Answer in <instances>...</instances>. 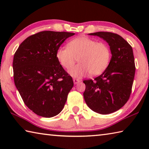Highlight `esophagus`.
Returning <instances> with one entry per match:
<instances>
[{
	"label": "esophagus",
	"mask_w": 149,
	"mask_h": 149,
	"mask_svg": "<svg viewBox=\"0 0 149 149\" xmlns=\"http://www.w3.org/2000/svg\"><path fill=\"white\" fill-rule=\"evenodd\" d=\"M73 81H74V83L75 85L79 84V83L81 81V80L78 79H73Z\"/></svg>",
	"instance_id": "34e87169"
}]
</instances>
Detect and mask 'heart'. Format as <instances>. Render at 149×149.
I'll use <instances>...</instances> for the list:
<instances>
[{"label":"heart","instance_id":"obj_1","mask_svg":"<svg viewBox=\"0 0 149 149\" xmlns=\"http://www.w3.org/2000/svg\"><path fill=\"white\" fill-rule=\"evenodd\" d=\"M56 58L66 70L71 69L77 58L79 64L72 67L69 74L74 77L81 78L89 73L97 75L104 71L110 63L111 50L104 42L81 36L71 40L68 47L59 48Z\"/></svg>","mask_w":149,"mask_h":149}]
</instances>
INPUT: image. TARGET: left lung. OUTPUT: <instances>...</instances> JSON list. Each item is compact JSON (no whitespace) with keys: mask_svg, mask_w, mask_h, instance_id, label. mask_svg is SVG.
Instances as JSON below:
<instances>
[{"mask_svg":"<svg viewBox=\"0 0 149 149\" xmlns=\"http://www.w3.org/2000/svg\"><path fill=\"white\" fill-rule=\"evenodd\" d=\"M104 39L110 46L112 58L104 72L94 80H84L85 101L95 112L108 114L124 106L130 99L135 66L133 49L120 35L111 32L89 33Z\"/></svg>","mask_w":149,"mask_h":149,"instance_id":"1","label":"left lung"}]
</instances>
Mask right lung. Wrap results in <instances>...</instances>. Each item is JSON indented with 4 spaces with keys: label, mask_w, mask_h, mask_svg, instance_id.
<instances>
[{
    "label": "right lung",
    "mask_w": 149,
    "mask_h": 149,
    "mask_svg": "<svg viewBox=\"0 0 149 149\" xmlns=\"http://www.w3.org/2000/svg\"><path fill=\"white\" fill-rule=\"evenodd\" d=\"M75 33L44 31L27 37L13 59L15 85L24 102L35 114L55 116L62 110L74 86L72 78L56 58L64 41Z\"/></svg>",
    "instance_id": "obj_1"
}]
</instances>
